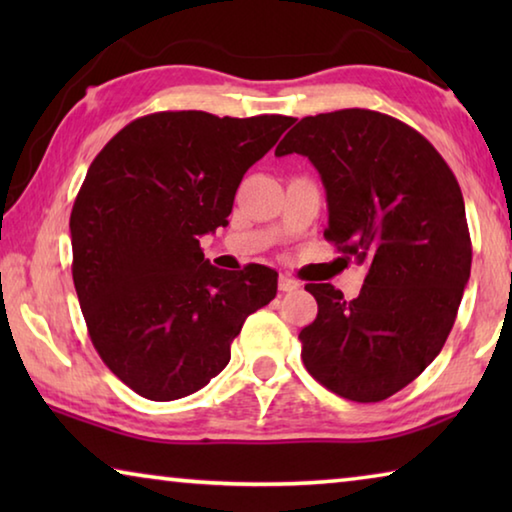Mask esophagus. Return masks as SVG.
I'll use <instances>...</instances> for the list:
<instances>
[{
  "mask_svg": "<svg viewBox=\"0 0 512 512\" xmlns=\"http://www.w3.org/2000/svg\"><path fill=\"white\" fill-rule=\"evenodd\" d=\"M277 289H280L282 293L296 291V289H300V282H296V280H293V277H289V275H280V277H277Z\"/></svg>",
  "mask_w": 512,
  "mask_h": 512,
  "instance_id": "esophagus-1",
  "label": "esophagus"
}]
</instances>
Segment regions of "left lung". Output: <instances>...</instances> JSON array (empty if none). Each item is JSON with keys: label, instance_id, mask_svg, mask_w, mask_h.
<instances>
[{"label": "left lung", "instance_id": "left-lung-1", "mask_svg": "<svg viewBox=\"0 0 512 512\" xmlns=\"http://www.w3.org/2000/svg\"><path fill=\"white\" fill-rule=\"evenodd\" d=\"M309 158L325 185V239L368 266L357 298L307 284L309 375L352 402H381L443 350L470 280L472 241L456 176L404 121L345 108L300 119L275 155Z\"/></svg>", "mask_w": 512, "mask_h": 512}]
</instances>
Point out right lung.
Masks as SVG:
<instances>
[{
	"label": "right lung",
	"mask_w": 512,
	"mask_h": 512,
	"mask_svg": "<svg viewBox=\"0 0 512 512\" xmlns=\"http://www.w3.org/2000/svg\"><path fill=\"white\" fill-rule=\"evenodd\" d=\"M293 121L153 112L92 160L69 216L76 296L103 363L146 400L203 388L275 298L273 268L221 271L198 237L228 225L244 173Z\"/></svg>",
	"instance_id": "right-lung-1"
}]
</instances>
